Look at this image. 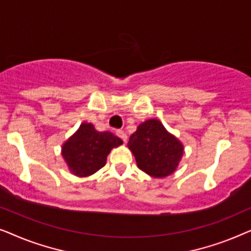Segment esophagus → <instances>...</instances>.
Returning <instances> with one entry per match:
<instances>
[{
	"label": "esophagus",
	"instance_id": "esophagus-1",
	"mask_svg": "<svg viewBox=\"0 0 251 251\" xmlns=\"http://www.w3.org/2000/svg\"><path fill=\"white\" fill-rule=\"evenodd\" d=\"M116 135H118L120 138L123 140V142L126 143V140H128V136H126V133L125 131H122V130H119V131H116Z\"/></svg>",
	"mask_w": 251,
	"mask_h": 251
}]
</instances>
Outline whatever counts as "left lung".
Wrapping results in <instances>:
<instances>
[{
	"instance_id": "8db88e82",
	"label": "left lung",
	"mask_w": 251,
	"mask_h": 251,
	"mask_svg": "<svg viewBox=\"0 0 251 251\" xmlns=\"http://www.w3.org/2000/svg\"><path fill=\"white\" fill-rule=\"evenodd\" d=\"M126 146L135 156L137 167L154 178L174 174L184 154L183 143L156 119L140 123Z\"/></svg>"
}]
</instances>
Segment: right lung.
<instances>
[{
  "label": "right lung",
  "instance_id": "right-lung-1",
  "mask_svg": "<svg viewBox=\"0 0 251 251\" xmlns=\"http://www.w3.org/2000/svg\"><path fill=\"white\" fill-rule=\"evenodd\" d=\"M122 144L112 132H99L92 123L83 122L61 145V155L74 176L89 177L101 169L109 152Z\"/></svg>",
  "mask_w": 251,
  "mask_h": 251
}]
</instances>
